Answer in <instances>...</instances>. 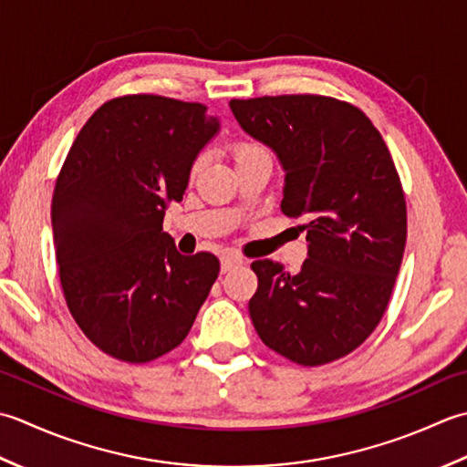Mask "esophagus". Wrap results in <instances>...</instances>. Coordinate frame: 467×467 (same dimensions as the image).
Masks as SVG:
<instances>
[{"label":"esophagus","instance_id":"obj_1","mask_svg":"<svg viewBox=\"0 0 467 467\" xmlns=\"http://www.w3.org/2000/svg\"><path fill=\"white\" fill-rule=\"evenodd\" d=\"M242 264H244V258H240V255L225 254L223 258H222V272H223V274L230 272V270L237 268V265H242Z\"/></svg>","mask_w":467,"mask_h":467}]
</instances>
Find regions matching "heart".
Here are the masks:
<instances>
[{"instance_id":"obj_1","label":"heart","mask_w":467,"mask_h":467,"mask_svg":"<svg viewBox=\"0 0 467 467\" xmlns=\"http://www.w3.org/2000/svg\"><path fill=\"white\" fill-rule=\"evenodd\" d=\"M260 150H264V149H262V147H258V145H254V142H237V145H234L232 153H234V161L237 163V161H242V159H245V157L260 153ZM199 165H202V159H197V161H195L193 171H197V169H199Z\"/></svg>"}]
</instances>
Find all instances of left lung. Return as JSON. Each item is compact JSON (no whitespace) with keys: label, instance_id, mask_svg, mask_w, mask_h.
<instances>
[{"label":"left lung","instance_id":"obj_1","mask_svg":"<svg viewBox=\"0 0 467 467\" xmlns=\"http://www.w3.org/2000/svg\"><path fill=\"white\" fill-rule=\"evenodd\" d=\"M235 120L284 169L282 212L302 217L298 274L272 260L252 270L254 328L275 353L327 365L363 345L383 318L407 240L391 153L363 110L317 94L232 100Z\"/></svg>","mask_w":467,"mask_h":467}]
</instances>
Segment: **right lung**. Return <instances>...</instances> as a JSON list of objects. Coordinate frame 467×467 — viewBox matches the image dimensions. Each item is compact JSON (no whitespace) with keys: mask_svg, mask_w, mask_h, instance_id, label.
Here are the masks:
<instances>
[{"mask_svg":"<svg viewBox=\"0 0 467 467\" xmlns=\"http://www.w3.org/2000/svg\"><path fill=\"white\" fill-rule=\"evenodd\" d=\"M220 132L203 104L112 99L87 120L56 179L52 230L66 304L102 353L149 363L179 347L220 274L163 232L192 167Z\"/></svg>","mask_w":467,"mask_h":467,"instance_id":"add662e5","label":"right lung"}]
</instances>
